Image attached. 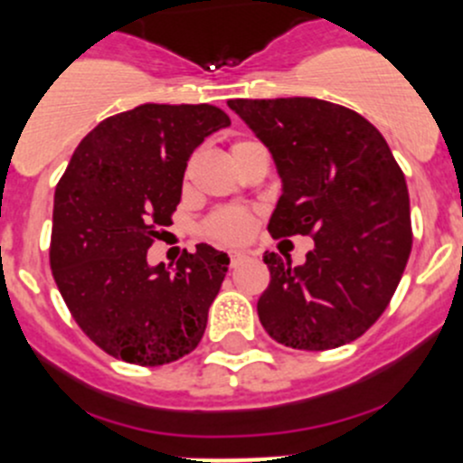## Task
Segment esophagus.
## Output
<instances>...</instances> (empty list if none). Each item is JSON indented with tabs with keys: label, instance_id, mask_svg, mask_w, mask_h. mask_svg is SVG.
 <instances>
[{
	"label": "esophagus",
	"instance_id": "34e87169",
	"mask_svg": "<svg viewBox=\"0 0 463 463\" xmlns=\"http://www.w3.org/2000/svg\"><path fill=\"white\" fill-rule=\"evenodd\" d=\"M228 255H231V266H240L241 261L249 260L250 253H249V250H231Z\"/></svg>",
	"mask_w": 463,
	"mask_h": 463
}]
</instances>
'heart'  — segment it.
I'll list each match as a JSON object with an SVG mask.
<instances>
[{
	"label": "heart",
	"mask_w": 463,
	"mask_h": 463,
	"mask_svg": "<svg viewBox=\"0 0 463 463\" xmlns=\"http://www.w3.org/2000/svg\"><path fill=\"white\" fill-rule=\"evenodd\" d=\"M235 145H232V147H235ZM250 228H253V214H250L249 210L226 208V210H219V213L210 219L208 235L219 241H226V244H235V241H241L249 237Z\"/></svg>",
	"instance_id": "obj_1"
}]
</instances>
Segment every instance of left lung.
I'll return each instance as SVG.
<instances>
[{
    "instance_id": "left-lung-1",
    "label": "left lung",
    "mask_w": 463,
    "mask_h": 463,
    "mask_svg": "<svg viewBox=\"0 0 463 463\" xmlns=\"http://www.w3.org/2000/svg\"><path fill=\"white\" fill-rule=\"evenodd\" d=\"M273 154L282 197L273 237L311 235L302 266L266 253L261 326L307 352L365 334L394 296L412 249L405 176L381 132L356 111L318 98L228 100Z\"/></svg>"
}]
</instances>
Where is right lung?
I'll return each mask as SVG.
<instances>
[{
	"label": "right lung",
	"mask_w": 463,
	"mask_h": 463,
	"mask_svg": "<svg viewBox=\"0 0 463 463\" xmlns=\"http://www.w3.org/2000/svg\"><path fill=\"white\" fill-rule=\"evenodd\" d=\"M231 118L213 105H138L82 138L55 188L51 270L89 338L134 365L179 361L202 340L228 255L199 244L176 269L147 249L172 223L188 158Z\"/></svg>",
	"instance_id": "obj_1"
}]
</instances>
